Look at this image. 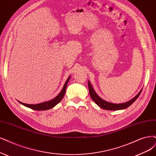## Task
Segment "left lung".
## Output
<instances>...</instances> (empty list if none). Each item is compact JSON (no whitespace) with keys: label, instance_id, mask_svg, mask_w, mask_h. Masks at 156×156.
I'll list each match as a JSON object with an SVG mask.
<instances>
[{"label":"left lung","instance_id":"obj_1","mask_svg":"<svg viewBox=\"0 0 156 156\" xmlns=\"http://www.w3.org/2000/svg\"><path fill=\"white\" fill-rule=\"evenodd\" d=\"M88 86H89V94L91 97L92 100H93L96 104L100 107L101 108L105 109V110L108 111H117V110H122V109H124L127 108L130 105H131L132 103H133L137 99V98L140 96L142 90H140V92L138 93L134 98H132L131 100L123 103H119V104H116V103H112L110 102H107L105 100H102L101 98L97 95V94L95 93L93 88L90 85V83L88 82Z\"/></svg>","mask_w":156,"mask_h":156}]
</instances>
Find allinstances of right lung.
<instances>
[{
  "instance_id": "add662e5",
  "label": "right lung",
  "mask_w": 156,
  "mask_h": 156,
  "mask_svg": "<svg viewBox=\"0 0 156 156\" xmlns=\"http://www.w3.org/2000/svg\"><path fill=\"white\" fill-rule=\"evenodd\" d=\"M71 78V76H69L68 78V79L67 80V81L66 82L64 85H63V89L61 90L60 93H59V94L53 100H51L49 101L43 102V103H38V104H35V105L27 104V103H22L20 101H19V102L23 105L30 108L31 109H33V110H35V111H45V110H48V109L52 108L55 105H56L59 102H60L63 98V96H64L65 93H66V87H67V83L69 80V78Z\"/></svg>"
}]
</instances>
